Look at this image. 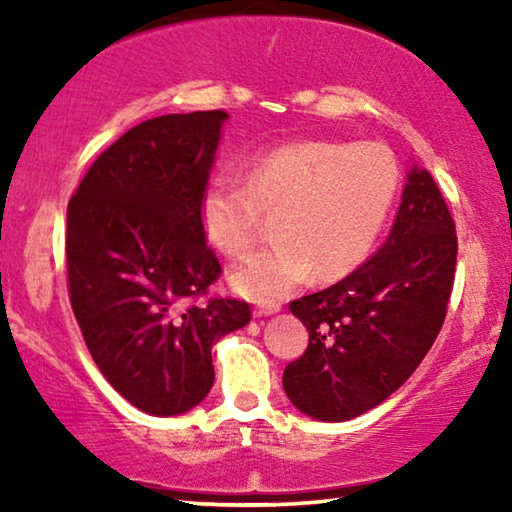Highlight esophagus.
<instances>
[{
	"mask_svg": "<svg viewBox=\"0 0 512 512\" xmlns=\"http://www.w3.org/2000/svg\"><path fill=\"white\" fill-rule=\"evenodd\" d=\"M279 310H282V305H277V303L258 305V307H254V317H270V314H277Z\"/></svg>",
	"mask_w": 512,
	"mask_h": 512,
	"instance_id": "1",
	"label": "esophagus"
}]
</instances>
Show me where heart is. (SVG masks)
Segmentation results:
<instances>
[{
    "label": "heart",
    "instance_id": "obj_1",
    "mask_svg": "<svg viewBox=\"0 0 512 512\" xmlns=\"http://www.w3.org/2000/svg\"><path fill=\"white\" fill-rule=\"evenodd\" d=\"M401 167L377 142L310 139L256 156L244 181L209 179L200 195L207 242L230 258L244 256L275 216L272 247L233 270L235 291L258 303H277L317 272L338 279L373 254L394 212Z\"/></svg>",
    "mask_w": 512,
    "mask_h": 512
}]
</instances>
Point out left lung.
<instances>
[{
	"instance_id": "8db88e82",
	"label": "left lung",
	"mask_w": 512,
	"mask_h": 512,
	"mask_svg": "<svg viewBox=\"0 0 512 512\" xmlns=\"http://www.w3.org/2000/svg\"><path fill=\"white\" fill-rule=\"evenodd\" d=\"M457 265L443 193L415 165L380 251L328 289L293 300L310 342L284 368V391L307 417L345 422L389 398L436 342Z\"/></svg>"
}]
</instances>
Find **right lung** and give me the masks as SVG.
<instances>
[{
  "label": "right lung",
  "mask_w": 512,
  "mask_h": 512,
  "mask_svg": "<svg viewBox=\"0 0 512 512\" xmlns=\"http://www.w3.org/2000/svg\"><path fill=\"white\" fill-rule=\"evenodd\" d=\"M226 111L130 128L90 165L67 205L69 303L111 387L149 415H181L214 384L212 347L251 321L209 298L221 263L200 226Z\"/></svg>",
  "instance_id": "right-lung-1"
}]
</instances>
